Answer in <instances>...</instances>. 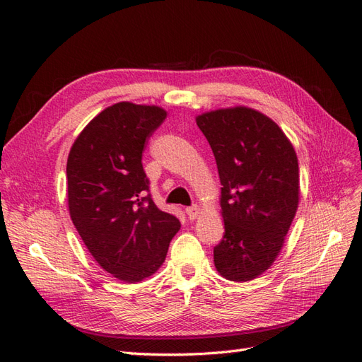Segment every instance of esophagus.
<instances>
[{
    "label": "esophagus",
    "mask_w": 362,
    "mask_h": 362,
    "mask_svg": "<svg viewBox=\"0 0 362 362\" xmlns=\"http://www.w3.org/2000/svg\"><path fill=\"white\" fill-rule=\"evenodd\" d=\"M185 214L189 216V218H196L198 217V214H199V208H198V205H192V206H187L185 208Z\"/></svg>",
    "instance_id": "esophagus-1"
}]
</instances>
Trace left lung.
<instances>
[{
	"instance_id": "left-lung-1",
	"label": "left lung",
	"mask_w": 362,
	"mask_h": 362,
	"mask_svg": "<svg viewBox=\"0 0 362 362\" xmlns=\"http://www.w3.org/2000/svg\"><path fill=\"white\" fill-rule=\"evenodd\" d=\"M216 158L225 221L214 266L245 282L278 257L299 204V164L290 140L273 120L247 107L196 117Z\"/></svg>"
}]
</instances>
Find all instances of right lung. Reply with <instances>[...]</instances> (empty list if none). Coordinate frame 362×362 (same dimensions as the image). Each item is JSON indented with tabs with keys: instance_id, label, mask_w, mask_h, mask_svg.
Listing matches in <instances>:
<instances>
[{
	"instance_id": "add662e5",
	"label": "right lung",
	"mask_w": 362,
	"mask_h": 362,
	"mask_svg": "<svg viewBox=\"0 0 362 362\" xmlns=\"http://www.w3.org/2000/svg\"><path fill=\"white\" fill-rule=\"evenodd\" d=\"M164 119L160 107L117 103L90 120L68 157L72 222L98 264L124 282L156 273L181 226L152 201L141 164Z\"/></svg>"
}]
</instances>
